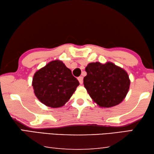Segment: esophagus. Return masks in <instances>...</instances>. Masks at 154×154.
Instances as JSON below:
<instances>
[{"instance_id": "34e87169", "label": "esophagus", "mask_w": 154, "mask_h": 154, "mask_svg": "<svg viewBox=\"0 0 154 154\" xmlns=\"http://www.w3.org/2000/svg\"><path fill=\"white\" fill-rule=\"evenodd\" d=\"M77 79H78V80H79L80 84H82V83H83V77H82V76L79 77L77 78Z\"/></svg>"}]
</instances>
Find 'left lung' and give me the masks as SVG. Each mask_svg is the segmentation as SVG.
Returning a JSON list of instances; mask_svg holds the SVG:
<instances>
[{
  "label": "left lung",
  "instance_id": "left-lung-1",
  "mask_svg": "<svg viewBox=\"0 0 154 154\" xmlns=\"http://www.w3.org/2000/svg\"><path fill=\"white\" fill-rule=\"evenodd\" d=\"M83 84L94 102L101 108L119 104L129 89L130 79L123 69L111 62L89 63Z\"/></svg>",
  "mask_w": 154,
  "mask_h": 154
}]
</instances>
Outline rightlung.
<instances>
[{
	"mask_svg": "<svg viewBox=\"0 0 154 154\" xmlns=\"http://www.w3.org/2000/svg\"><path fill=\"white\" fill-rule=\"evenodd\" d=\"M79 85L71 71L59 60H52L35 72L32 86L37 98L46 106L65 105Z\"/></svg>",
	"mask_w": 154,
	"mask_h": 154,
	"instance_id": "add662e5",
	"label": "right lung"
}]
</instances>
